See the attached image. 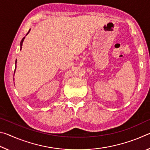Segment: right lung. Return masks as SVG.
<instances>
[{"label": "right lung", "instance_id": "1", "mask_svg": "<svg viewBox=\"0 0 150 150\" xmlns=\"http://www.w3.org/2000/svg\"><path fill=\"white\" fill-rule=\"evenodd\" d=\"M30 30H29V31H28V32L27 33V34H28V33L30 32ZM24 38H25V37H24L23 38H22V41L20 42V50L22 49V43H23V42H24ZM15 63H16V62H15ZM15 69H16V68H15ZM14 72H15V70H14Z\"/></svg>", "mask_w": 150, "mask_h": 150}]
</instances>
